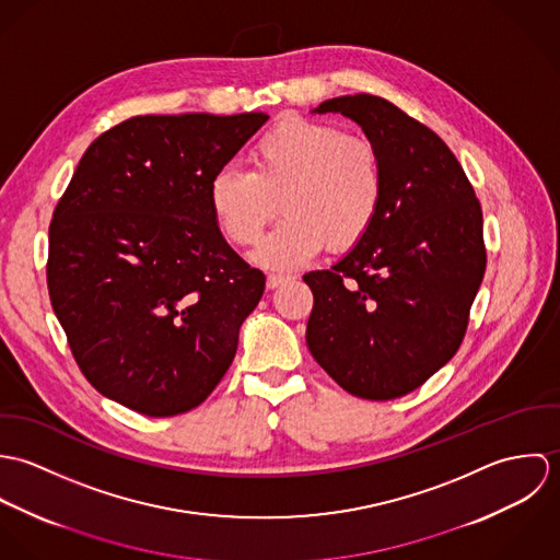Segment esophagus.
Wrapping results in <instances>:
<instances>
[{"mask_svg": "<svg viewBox=\"0 0 560 560\" xmlns=\"http://www.w3.org/2000/svg\"><path fill=\"white\" fill-rule=\"evenodd\" d=\"M289 280H291V276H276V273H271V276H267V289H278L284 282H289Z\"/></svg>", "mask_w": 560, "mask_h": 560, "instance_id": "34e87169", "label": "esophagus"}]
</instances>
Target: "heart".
I'll return each mask as SVG.
<instances>
[{"instance_id":"b5f03b06","label":"heart","mask_w":560,"mask_h":560,"mask_svg":"<svg viewBox=\"0 0 560 560\" xmlns=\"http://www.w3.org/2000/svg\"><path fill=\"white\" fill-rule=\"evenodd\" d=\"M384 189V163L371 140L287 116L252 144L249 172L220 167L211 176L209 205L224 237L241 247L262 240L280 207L284 220L256 260L269 269H293L323 245L345 252L364 240L380 215Z\"/></svg>"}]
</instances>
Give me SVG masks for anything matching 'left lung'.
Listing matches in <instances>:
<instances>
[{
	"mask_svg": "<svg viewBox=\"0 0 560 560\" xmlns=\"http://www.w3.org/2000/svg\"><path fill=\"white\" fill-rule=\"evenodd\" d=\"M377 147L386 189L364 240L336 265L308 271L315 295L306 342L349 395L405 397L459 349L487 254L477 194L451 149L373 94L323 101Z\"/></svg>",
	"mask_w": 560,
	"mask_h": 560,
	"instance_id": "obj_1",
	"label": "left lung"
}]
</instances>
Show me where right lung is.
<instances>
[{
    "label": "right lung",
    "mask_w": 560,
    "mask_h": 560,
    "mask_svg": "<svg viewBox=\"0 0 560 560\" xmlns=\"http://www.w3.org/2000/svg\"><path fill=\"white\" fill-rule=\"evenodd\" d=\"M267 118L133 116L83 153L49 226L47 287L103 397L185 413L233 364L265 276L222 237L209 183Z\"/></svg>",
    "instance_id": "obj_1"
}]
</instances>
